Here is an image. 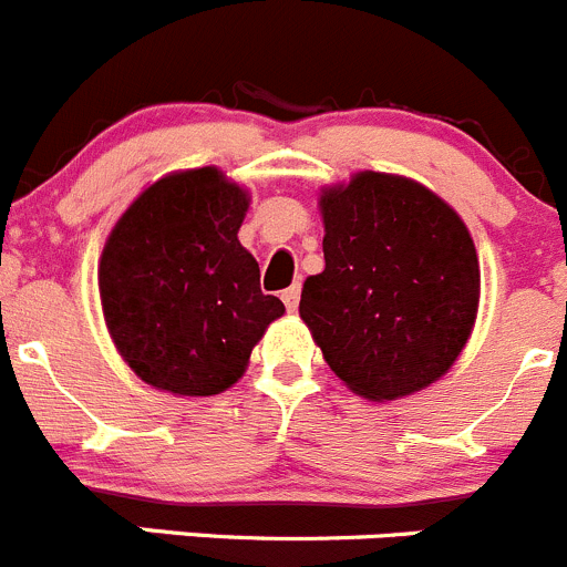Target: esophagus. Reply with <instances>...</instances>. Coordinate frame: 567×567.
I'll return each instance as SVG.
<instances>
[{
	"label": "esophagus",
	"instance_id": "1",
	"mask_svg": "<svg viewBox=\"0 0 567 567\" xmlns=\"http://www.w3.org/2000/svg\"><path fill=\"white\" fill-rule=\"evenodd\" d=\"M281 300H284L286 311H297V302H300V284L289 286V289L281 295Z\"/></svg>",
	"mask_w": 567,
	"mask_h": 567
}]
</instances>
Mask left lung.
<instances>
[{
  "label": "left lung",
  "instance_id": "8db88e82",
  "mask_svg": "<svg viewBox=\"0 0 567 567\" xmlns=\"http://www.w3.org/2000/svg\"><path fill=\"white\" fill-rule=\"evenodd\" d=\"M324 270L306 278L300 317L355 394L385 402L450 372L480 302L466 223L411 178L363 171L324 189Z\"/></svg>",
  "mask_w": 567,
  "mask_h": 567
}]
</instances>
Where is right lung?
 Returning a JSON list of instances; mask_svg holds the SVG:
<instances>
[{"label": "right lung", "mask_w": 567, "mask_h": 567, "mask_svg": "<svg viewBox=\"0 0 567 567\" xmlns=\"http://www.w3.org/2000/svg\"><path fill=\"white\" fill-rule=\"evenodd\" d=\"M248 204L217 167H195L151 184L112 228L99 261L101 308L123 361L154 389H231L284 313L237 239Z\"/></svg>", "instance_id": "add662e5"}]
</instances>
